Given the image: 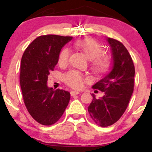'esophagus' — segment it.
I'll use <instances>...</instances> for the list:
<instances>
[{"instance_id": "obj_1", "label": "esophagus", "mask_w": 152, "mask_h": 152, "mask_svg": "<svg viewBox=\"0 0 152 152\" xmlns=\"http://www.w3.org/2000/svg\"><path fill=\"white\" fill-rule=\"evenodd\" d=\"M70 94H71V95L72 96H75V95H77V94H79V92H78V91H71Z\"/></svg>"}]
</instances>
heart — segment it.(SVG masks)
<instances>
[{
  "label": "heart",
  "instance_id": "heart-1",
  "mask_svg": "<svg viewBox=\"0 0 152 152\" xmlns=\"http://www.w3.org/2000/svg\"><path fill=\"white\" fill-rule=\"evenodd\" d=\"M75 47L86 55L87 58L91 61V68L96 74H105L109 70L111 62L109 56L102 55V46L92 38H85L75 43ZM70 51L68 48H64L58 56V65L66 66L69 63ZM64 81L68 85L74 88H80L83 86V75L78 71H71L64 76Z\"/></svg>",
  "mask_w": 152,
  "mask_h": 152
}]
</instances>
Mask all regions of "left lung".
I'll list each match as a JSON object with an SVG mask.
<instances>
[{
	"label": "left lung",
	"instance_id": "obj_1",
	"mask_svg": "<svg viewBox=\"0 0 152 152\" xmlns=\"http://www.w3.org/2000/svg\"><path fill=\"white\" fill-rule=\"evenodd\" d=\"M110 46L112 66L110 72L94 85L93 88L104 92V96L96 98L88 107L91 117L100 126L112 125L126 111L134 91L135 74L134 63L129 53L121 42L106 38Z\"/></svg>",
	"mask_w": 152,
	"mask_h": 152
}]
</instances>
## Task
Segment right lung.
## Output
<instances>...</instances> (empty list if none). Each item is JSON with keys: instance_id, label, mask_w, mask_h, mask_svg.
<instances>
[{"instance_id": "obj_1", "label": "right lung", "mask_w": 152, "mask_h": 152, "mask_svg": "<svg viewBox=\"0 0 152 152\" xmlns=\"http://www.w3.org/2000/svg\"><path fill=\"white\" fill-rule=\"evenodd\" d=\"M70 36L46 35L36 38L27 47L21 58L20 83L23 98L31 116L39 124L49 126L62 116L69 104V91L47 86L61 48Z\"/></svg>"}]
</instances>
